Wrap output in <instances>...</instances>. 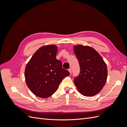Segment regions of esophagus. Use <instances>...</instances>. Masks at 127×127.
Here are the masks:
<instances>
[{
    "instance_id": "esophagus-1",
    "label": "esophagus",
    "mask_w": 127,
    "mask_h": 127,
    "mask_svg": "<svg viewBox=\"0 0 127 127\" xmlns=\"http://www.w3.org/2000/svg\"><path fill=\"white\" fill-rule=\"evenodd\" d=\"M68 71H69V72H70V74H71V72H72V70H71V68H69V69H68Z\"/></svg>"
}]
</instances>
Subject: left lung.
Returning <instances> with one entry per match:
<instances>
[{"label": "left lung", "mask_w": 127, "mask_h": 127, "mask_svg": "<svg viewBox=\"0 0 127 127\" xmlns=\"http://www.w3.org/2000/svg\"><path fill=\"white\" fill-rule=\"evenodd\" d=\"M80 71L74 79L76 86L80 94L93 96L100 92L106 82L107 67L101 55L90 46L74 45Z\"/></svg>", "instance_id": "8db88e82"}]
</instances>
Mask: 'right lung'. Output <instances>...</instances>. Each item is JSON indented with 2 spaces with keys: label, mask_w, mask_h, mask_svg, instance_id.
Segmentation results:
<instances>
[{
  "label": "right lung",
  "mask_w": 127,
  "mask_h": 127,
  "mask_svg": "<svg viewBox=\"0 0 127 127\" xmlns=\"http://www.w3.org/2000/svg\"><path fill=\"white\" fill-rule=\"evenodd\" d=\"M58 51L55 45H44L34 53L25 69L26 85L32 93L41 98L54 94L60 83L70 73L62 67L56 59Z\"/></svg>",
  "instance_id": "add662e5"
}]
</instances>
